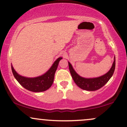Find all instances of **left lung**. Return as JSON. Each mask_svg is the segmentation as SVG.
<instances>
[{
	"instance_id": "left-lung-1",
	"label": "left lung",
	"mask_w": 127,
	"mask_h": 127,
	"mask_svg": "<svg viewBox=\"0 0 127 127\" xmlns=\"http://www.w3.org/2000/svg\"><path fill=\"white\" fill-rule=\"evenodd\" d=\"M68 65H69L70 73H71L73 80L79 87L85 90L95 91L100 89L103 86H105L106 83H108V81L112 76L114 72L115 68V58L114 62L109 71L104 75L97 77V78H83L75 72V71L73 69L72 65H71L69 62H68Z\"/></svg>"
}]
</instances>
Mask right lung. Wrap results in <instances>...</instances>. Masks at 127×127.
<instances>
[{
    "label": "right lung",
    "instance_id": "right-lung-1",
    "mask_svg": "<svg viewBox=\"0 0 127 127\" xmlns=\"http://www.w3.org/2000/svg\"><path fill=\"white\" fill-rule=\"evenodd\" d=\"M61 59L62 58H58L46 74L35 78H27L19 75L15 71L11 65L12 71L16 80L27 90L33 92H44L49 89L53 84L55 72Z\"/></svg>",
    "mask_w": 127,
    "mask_h": 127
}]
</instances>
